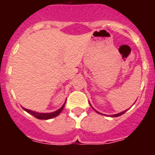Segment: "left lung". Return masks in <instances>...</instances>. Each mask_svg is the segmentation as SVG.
Instances as JSON below:
<instances>
[{
  "instance_id": "left-lung-1",
  "label": "left lung",
  "mask_w": 155,
  "mask_h": 155,
  "mask_svg": "<svg viewBox=\"0 0 155 155\" xmlns=\"http://www.w3.org/2000/svg\"><path fill=\"white\" fill-rule=\"evenodd\" d=\"M90 105H91V104H90ZM91 107H92V106H91ZM92 109H94V111H95V112H96V113H98V114H102V113H98V111H96V110H95V109H94V108H93V107H92ZM127 110L124 111V112H122V113H117V114H114V115H110V116H111V117H117V116H121V115L124 114V113H126V112H127Z\"/></svg>"
}]
</instances>
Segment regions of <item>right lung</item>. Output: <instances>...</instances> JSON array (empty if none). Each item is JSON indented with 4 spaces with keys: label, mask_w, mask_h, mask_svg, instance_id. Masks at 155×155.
I'll list each match as a JSON object with an SVG mask.
<instances>
[{
    "label": "right lung",
    "mask_w": 155,
    "mask_h": 155,
    "mask_svg": "<svg viewBox=\"0 0 155 155\" xmlns=\"http://www.w3.org/2000/svg\"><path fill=\"white\" fill-rule=\"evenodd\" d=\"M66 102H64V105L61 106V108L59 109H57V111H54L53 113H38V112H35V111H32V110H29V109H27L25 108L22 107V109H24L25 111H26L27 113H29V114L32 115L33 116H35V118L39 119V120H50V119L54 118L56 116H58L60 113H61V111L64 109V105H65Z\"/></svg>",
    "instance_id": "1"
}]
</instances>
